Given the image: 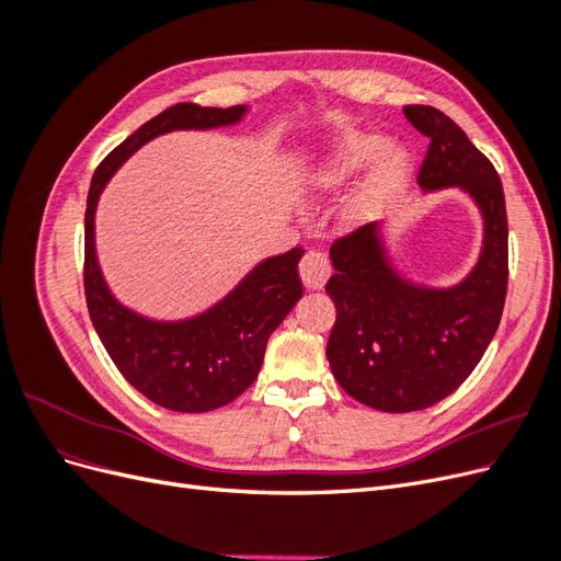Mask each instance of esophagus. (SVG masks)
<instances>
[{
    "label": "esophagus",
    "instance_id": "esophagus-1",
    "mask_svg": "<svg viewBox=\"0 0 561 561\" xmlns=\"http://www.w3.org/2000/svg\"><path fill=\"white\" fill-rule=\"evenodd\" d=\"M330 260L318 250H309L299 262V276L309 290H318L330 278Z\"/></svg>",
    "mask_w": 561,
    "mask_h": 561
}]
</instances>
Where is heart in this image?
<instances>
[{"label": "heart", "mask_w": 561, "mask_h": 561, "mask_svg": "<svg viewBox=\"0 0 561 561\" xmlns=\"http://www.w3.org/2000/svg\"><path fill=\"white\" fill-rule=\"evenodd\" d=\"M371 163H377L375 171L369 173L351 201L348 215L353 219L375 217L398 196L407 175H410V159L400 149H388L383 135H353L325 163L318 165V171L311 175V186L316 192H334Z\"/></svg>", "instance_id": "1"}]
</instances>
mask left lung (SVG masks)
I'll return each mask as SVG.
<instances>
[{"label": "left lung", "instance_id": "left-lung-1", "mask_svg": "<svg viewBox=\"0 0 561 561\" xmlns=\"http://www.w3.org/2000/svg\"><path fill=\"white\" fill-rule=\"evenodd\" d=\"M404 116L431 138L419 184L461 186L478 201L484 245L463 283L428 290L388 266L377 225L332 243V375L351 398L393 414L426 410L470 377L499 330L507 293V215L494 163L439 110L407 105Z\"/></svg>", "mask_w": 561, "mask_h": 561}]
</instances>
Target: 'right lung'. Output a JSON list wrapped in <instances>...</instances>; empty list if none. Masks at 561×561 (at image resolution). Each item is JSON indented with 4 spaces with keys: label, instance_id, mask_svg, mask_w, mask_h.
I'll return each mask as SVG.
<instances>
[{
    "label": "right lung",
    "instance_id": "obj_1",
    "mask_svg": "<svg viewBox=\"0 0 561 561\" xmlns=\"http://www.w3.org/2000/svg\"><path fill=\"white\" fill-rule=\"evenodd\" d=\"M245 107L178 103L149 118L95 168L83 222V293L93 328L126 381L173 412H210L239 398L257 379L271 332L299 301L301 245L254 266L222 301L192 320L157 322L124 309L100 274L93 241L98 196L135 149L178 128L236 124Z\"/></svg>",
    "mask_w": 561,
    "mask_h": 561
}]
</instances>
